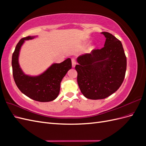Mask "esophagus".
Instances as JSON below:
<instances>
[{"mask_svg": "<svg viewBox=\"0 0 146 146\" xmlns=\"http://www.w3.org/2000/svg\"><path fill=\"white\" fill-rule=\"evenodd\" d=\"M76 65V60L72 58V68H75V66Z\"/></svg>", "mask_w": 146, "mask_h": 146, "instance_id": "34e87169", "label": "esophagus"}]
</instances>
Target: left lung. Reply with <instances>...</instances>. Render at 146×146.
Returning <instances> with one entry per match:
<instances>
[{"label":"left lung","mask_w":146,"mask_h":146,"mask_svg":"<svg viewBox=\"0 0 146 146\" xmlns=\"http://www.w3.org/2000/svg\"><path fill=\"white\" fill-rule=\"evenodd\" d=\"M104 47L78 56L77 83L85 98L103 99L115 92L125 77L127 59L121 42L108 32H102Z\"/></svg>","instance_id":"1"}]
</instances>
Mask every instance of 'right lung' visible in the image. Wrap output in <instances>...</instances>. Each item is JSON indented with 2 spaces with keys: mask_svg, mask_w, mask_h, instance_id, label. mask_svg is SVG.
Listing matches in <instances>:
<instances>
[{
  "mask_svg": "<svg viewBox=\"0 0 146 146\" xmlns=\"http://www.w3.org/2000/svg\"><path fill=\"white\" fill-rule=\"evenodd\" d=\"M38 37L23 38L17 43L12 55L13 75L17 88L24 94L36 101L46 102L54 100L58 97L61 80L71 69L72 62L69 58L60 63H52L46 70L37 76L25 74L19 62L21 47L25 41Z\"/></svg>",
  "mask_w": 146,
  "mask_h": 146,
  "instance_id": "right-lung-1",
  "label": "right lung"
}]
</instances>
